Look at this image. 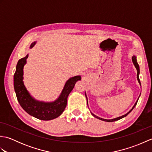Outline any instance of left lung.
<instances>
[{
  "instance_id": "8db88e82",
  "label": "left lung",
  "mask_w": 152,
  "mask_h": 152,
  "mask_svg": "<svg viewBox=\"0 0 152 152\" xmlns=\"http://www.w3.org/2000/svg\"><path fill=\"white\" fill-rule=\"evenodd\" d=\"M132 61H133V64H134V66H135V68H136L137 69V80H138V83H140V79H139V74H140V69H139V65H138V63H137V57L135 56H133V57H132ZM141 86V85H140ZM86 99H87V103H88V98H87V96H86ZM139 98V97H138ZM138 99H137V101H136V102H135V104H134V105L133 106V108H132L131 109V110H129V111L127 114H125V115H121V116H119V117H118V118H114V119H103V118H99V117H98V116H96V115H95V114H93V113H91V114L94 116L95 118H97V119H101V120H102V121H107V122H112V121H117V120H119V119H121V118H125V116H127L129 114V113L133 110V108L135 107V106L137 105V102H138Z\"/></svg>"
}]
</instances>
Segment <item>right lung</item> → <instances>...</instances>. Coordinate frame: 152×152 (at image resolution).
I'll return each instance as SVG.
<instances>
[{
  "instance_id": "add662e5",
  "label": "right lung",
  "mask_w": 152,
  "mask_h": 152,
  "mask_svg": "<svg viewBox=\"0 0 152 152\" xmlns=\"http://www.w3.org/2000/svg\"><path fill=\"white\" fill-rule=\"evenodd\" d=\"M36 42L31 44L33 48ZM28 55L21 58L18 62L14 76V89L19 104L28 114L41 120H51L62 114L67 104V98L72 91L77 81L81 80V76H76L67 80L61 95L53 102L39 101L34 99L27 90L23 83V67L27 62Z\"/></svg>"
}]
</instances>
